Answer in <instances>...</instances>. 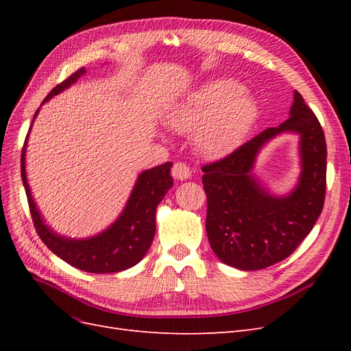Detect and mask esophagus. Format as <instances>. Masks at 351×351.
<instances>
[{
	"label": "esophagus",
	"instance_id": "esophagus-1",
	"mask_svg": "<svg viewBox=\"0 0 351 351\" xmlns=\"http://www.w3.org/2000/svg\"><path fill=\"white\" fill-rule=\"evenodd\" d=\"M171 174H173L174 178L180 180V182H183V180L190 178V176H192V171H190V168L186 164L177 162V164H174V167L171 169Z\"/></svg>",
	"mask_w": 351,
	"mask_h": 351
}]
</instances>
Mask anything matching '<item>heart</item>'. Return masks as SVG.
<instances>
[{"label":"heart","mask_w":351,"mask_h":351,"mask_svg":"<svg viewBox=\"0 0 351 351\" xmlns=\"http://www.w3.org/2000/svg\"><path fill=\"white\" fill-rule=\"evenodd\" d=\"M258 105L232 79H215L180 102L169 112V125L178 133H193L196 149L206 158L228 155L243 142L256 120Z\"/></svg>","instance_id":"1"}]
</instances>
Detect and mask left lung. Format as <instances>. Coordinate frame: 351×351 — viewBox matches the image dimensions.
Listing matches in <instances>:
<instances>
[{
    "label": "left lung",
    "mask_w": 351,
    "mask_h": 351,
    "mask_svg": "<svg viewBox=\"0 0 351 351\" xmlns=\"http://www.w3.org/2000/svg\"><path fill=\"white\" fill-rule=\"evenodd\" d=\"M300 136L301 176L289 194L274 195L252 174L264 145L277 135ZM208 196L206 234L221 262L241 271L289 258L319 218L326 189V143L313 111L294 90L290 117L237 151L202 168Z\"/></svg>",
    "instance_id": "1"
}]
</instances>
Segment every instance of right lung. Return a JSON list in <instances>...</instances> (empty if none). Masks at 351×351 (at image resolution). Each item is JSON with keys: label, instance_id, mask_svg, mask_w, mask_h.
<instances>
[{"label": "right lung", "instance_id": "right-lung-1", "mask_svg": "<svg viewBox=\"0 0 351 351\" xmlns=\"http://www.w3.org/2000/svg\"><path fill=\"white\" fill-rule=\"evenodd\" d=\"M84 74H86V69L83 67L73 73L69 79L52 89L40 105H44L62 90L69 89ZM39 110L40 108L36 110L32 124L38 117ZM30 130L32 125L29 133ZM29 133L22 152V180L32 219H34L38 234L47 244V247L57 254L60 259L70 263L71 267L92 274L120 272L139 263L149 250L155 237L156 208L161 204L168 190L173 187V162H165L162 165L145 169L137 176L124 209L111 226L90 237L71 239L58 234L54 228L47 224L36 206L34 196H32L26 176V146Z\"/></svg>", "mask_w": 351, "mask_h": 351}]
</instances>
